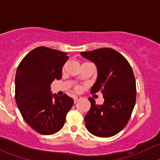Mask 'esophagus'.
Masks as SVG:
<instances>
[{"label": "esophagus", "instance_id": "34e87169", "mask_svg": "<svg viewBox=\"0 0 160 160\" xmlns=\"http://www.w3.org/2000/svg\"><path fill=\"white\" fill-rule=\"evenodd\" d=\"M81 99V97H79V96H75L74 97V102L77 103L79 100Z\"/></svg>", "mask_w": 160, "mask_h": 160}]
</instances>
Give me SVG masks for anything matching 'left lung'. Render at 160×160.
<instances>
[{
	"label": "left lung",
	"mask_w": 160,
	"mask_h": 160,
	"mask_svg": "<svg viewBox=\"0 0 160 160\" xmlns=\"http://www.w3.org/2000/svg\"><path fill=\"white\" fill-rule=\"evenodd\" d=\"M83 57L96 65L98 78L90 93L101 91L104 104L98 105L89 98L90 111L84 118L85 125L91 134L108 138L121 132L129 120L136 100L133 71L127 59L111 48L81 52Z\"/></svg>",
	"instance_id": "1"
}]
</instances>
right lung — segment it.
<instances>
[{"label": "right lung", "mask_w": 160, "mask_h": 160, "mask_svg": "<svg viewBox=\"0 0 160 160\" xmlns=\"http://www.w3.org/2000/svg\"><path fill=\"white\" fill-rule=\"evenodd\" d=\"M67 53L47 47L35 48L25 56L15 76V101L24 120L42 135L63 127L73 99L51 91V83L62 78Z\"/></svg>", "instance_id": "obj_1"}]
</instances>
